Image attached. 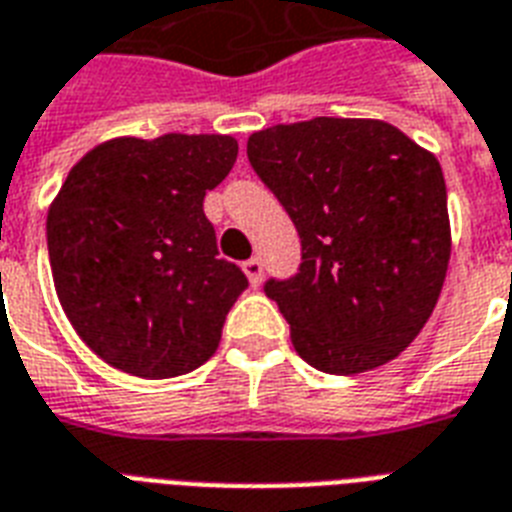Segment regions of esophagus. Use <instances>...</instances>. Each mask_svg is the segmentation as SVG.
Wrapping results in <instances>:
<instances>
[{"label":"esophagus","instance_id":"obj_1","mask_svg":"<svg viewBox=\"0 0 512 512\" xmlns=\"http://www.w3.org/2000/svg\"><path fill=\"white\" fill-rule=\"evenodd\" d=\"M244 268V273H247V279L252 287H260L263 284V263L257 260V257H249L247 263L241 265Z\"/></svg>","mask_w":512,"mask_h":512}]
</instances>
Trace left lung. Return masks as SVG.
<instances>
[{"instance_id":"obj_1","label":"left lung","mask_w":512,"mask_h":512,"mask_svg":"<svg viewBox=\"0 0 512 512\" xmlns=\"http://www.w3.org/2000/svg\"><path fill=\"white\" fill-rule=\"evenodd\" d=\"M247 156L303 244L292 279L265 281L300 358L327 374L388 364L420 335L449 268L436 156L388 122L335 116L252 132Z\"/></svg>"}]
</instances>
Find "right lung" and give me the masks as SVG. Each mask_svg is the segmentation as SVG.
Listing matches in <instances>:
<instances>
[{"label": "right lung", "mask_w": 512, "mask_h": 512, "mask_svg": "<svg viewBox=\"0 0 512 512\" xmlns=\"http://www.w3.org/2000/svg\"><path fill=\"white\" fill-rule=\"evenodd\" d=\"M239 154L231 135L114 138L71 167L47 212L55 292L106 364L146 380L193 372L247 289L217 255L204 196Z\"/></svg>", "instance_id": "right-lung-1"}]
</instances>
